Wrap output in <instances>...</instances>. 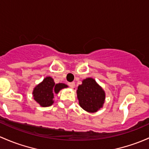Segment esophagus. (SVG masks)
I'll return each instance as SVG.
<instances>
[{
    "instance_id": "obj_1",
    "label": "esophagus",
    "mask_w": 149,
    "mask_h": 149,
    "mask_svg": "<svg viewBox=\"0 0 149 149\" xmlns=\"http://www.w3.org/2000/svg\"><path fill=\"white\" fill-rule=\"evenodd\" d=\"M68 86H69L71 88L73 89L75 88V86H76V84H75L74 82H71V83H69V84H68Z\"/></svg>"
}]
</instances>
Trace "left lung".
<instances>
[{
    "instance_id": "left-lung-1",
    "label": "left lung",
    "mask_w": 149,
    "mask_h": 149,
    "mask_svg": "<svg viewBox=\"0 0 149 149\" xmlns=\"http://www.w3.org/2000/svg\"><path fill=\"white\" fill-rule=\"evenodd\" d=\"M80 106L88 113H95L103 106L106 93L93 78L82 81L76 91Z\"/></svg>"
}]
</instances>
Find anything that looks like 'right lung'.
<instances>
[{
  "mask_svg": "<svg viewBox=\"0 0 149 149\" xmlns=\"http://www.w3.org/2000/svg\"><path fill=\"white\" fill-rule=\"evenodd\" d=\"M68 88L65 84H55L51 76H47L42 82L35 86L33 91V99L42 107H48L54 103V93H59L61 90Z\"/></svg>",
  "mask_w": 149,
  "mask_h": 149,
  "instance_id": "add662e5",
  "label": "right lung"
}]
</instances>
